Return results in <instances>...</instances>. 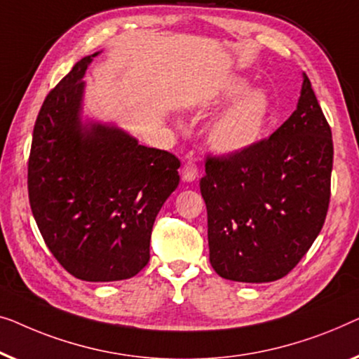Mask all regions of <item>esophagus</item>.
Segmentation results:
<instances>
[{
    "mask_svg": "<svg viewBox=\"0 0 359 359\" xmlns=\"http://www.w3.org/2000/svg\"><path fill=\"white\" fill-rule=\"evenodd\" d=\"M198 177V168L194 161H187V163L182 165V179L184 182H195Z\"/></svg>",
    "mask_w": 359,
    "mask_h": 359,
    "instance_id": "1",
    "label": "esophagus"
}]
</instances>
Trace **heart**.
Masks as SVG:
<instances>
[{"instance_id":"1","label":"heart","mask_w":359,"mask_h":359,"mask_svg":"<svg viewBox=\"0 0 359 359\" xmlns=\"http://www.w3.org/2000/svg\"><path fill=\"white\" fill-rule=\"evenodd\" d=\"M206 130V141L221 154H239L254 148L270 118V99L262 89H250L249 81L231 76L213 95V104H226Z\"/></svg>"}]
</instances>
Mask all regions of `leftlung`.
<instances>
[{"mask_svg": "<svg viewBox=\"0 0 359 359\" xmlns=\"http://www.w3.org/2000/svg\"><path fill=\"white\" fill-rule=\"evenodd\" d=\"M332 164V131L302 73L296 110L269 140L206 159L200 191L216 273L241 283L290 273L324 226Z\"/></svg>", "mask_w": 359, "mask_h": 359, "instance_id": "left-lung-1", "label": "left lung"}]
</instances>
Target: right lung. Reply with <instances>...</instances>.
I'll return each instance as SVG.
<instances>
[{"label": "right lung", "mask_w": 359, "mask_h": 359, "mask_svg": "<svg viewBox=\"0 0 359 359\" xmlns=\"http://www.w3.org/2000/svg\"><path fill=\"white\" fill-rule=\"evenodd\" d=\"M99 53L81 58L45 97L27 187L35 223L60 265L84 281H118L148 265L151 231L177 189L180 161L117 125L83 118V78Z\"/></svg>", "instance_id": "obj_1"}]
</instances>
